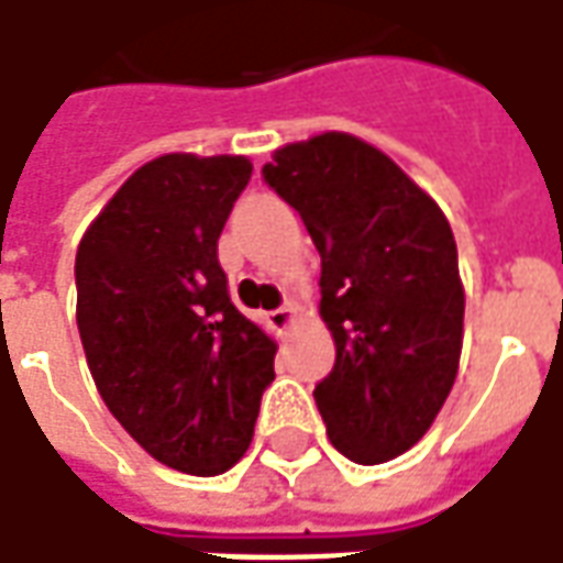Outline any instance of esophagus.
<instances>
[{
	"label": "esophagus",
	"mask_w": 563,
	"mask_h": 563,
	"mask_svg": "<svg viewBox=\"0 0 563 563\" xmlns=\"http://www.w3.org/2000/svg\"><path fill=\"white\" fill-rule=\"evenodd\" d=\"M294 322H297V307H294V303H285V307H278L269 312V325H273L275 331H288Z\"/></svg>",
	"instance_id": "esophagus-1"
}]
</instances>
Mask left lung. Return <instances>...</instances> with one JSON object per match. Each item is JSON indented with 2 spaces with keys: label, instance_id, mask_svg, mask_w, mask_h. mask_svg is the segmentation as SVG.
I'll return each instance as SVG.
<instances>
[{
  "label": "left lung",
  "instance_id": "8db88e82",
  "mask_svg": "<svg viewBox=\"0 0 563 563\" xmlns=\"http://www.w3.org/2000/svg\"><path fill=\"white\" fill-rule=\"evenodd\" d=\"M263 179L322 256L334 368L316 384L328 440L356 465L412 449L459 375L465 288L449 220L375 145L322 132L273 151Z\"/></svg>",
  "mask_w": 563,
  "mask_h": 563
}]
</instances>
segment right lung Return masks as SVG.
I'll return each instance as SVG.
<instances>
[{"label": "right lung", "instance_id": "add662e5", "mask_svg": "<svg viewBox=\"0 0 563 563\" xmlns=\"http://www.w3.org/2000/svg\"><path fill=\"white\" fill-rule=\"evenodd\" d=\"M241 154H161L89 222L77 328L98 394L161 465L213 477L254 440L278 343L241 316L217 241L251 183Z\"/></svg>", "mask_w": 563, "mask_h": 563}]
</instances>
